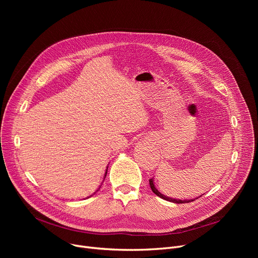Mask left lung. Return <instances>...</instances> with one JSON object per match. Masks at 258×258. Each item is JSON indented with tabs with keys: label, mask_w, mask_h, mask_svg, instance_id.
I'll return each instance as SVG.
<instances>
[{
	"label": "left lung",
	"mask_w": 258,
	"mask_h": 258,
	"mask_svg": "<svg viewBox=\"0 0 258 258\" xmlns=\"http://www.w3.org/2000/svg\"><path fill=\"white\" fill-rule=\"evenodd\" d=\"M150 186H151V188H152V190H153V192L156 195V196H158V197H160L161 199H164V200H166V201H168V202H172V203H175V204H183V203H189V202H192V201H195V199L194 200H179V199H173V198H169V197H166V196H164V195H162L158 189L156 188V186H155V183H154V179H151L150 180ZM198 199V198H197Z\"/></svg>",
	"instance_id": "8db88e82"
}]
</instances>
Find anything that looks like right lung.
I'll list each match as a JSON object with an SVG mask.
<instances>
[{
	"label": "right lung",
	"mask_w": 258,
	"mask_h": 258,
	"mask_svg": "<svg viewBox=\"0 0 258 258\" xmlns=\"http://www.w3.org/2000/svg\"><path fill=\"white\" fill-rule=\"evenodd\" d=\"M106 172H107V169L105 170V173H104V178H105V175H106ZM98 189H99V188H98ZM90 197H92V196H90ZM90 197H89V198H90Z\"/></svg>",
	"instance_id": "add662e5"
}]
</instances>
